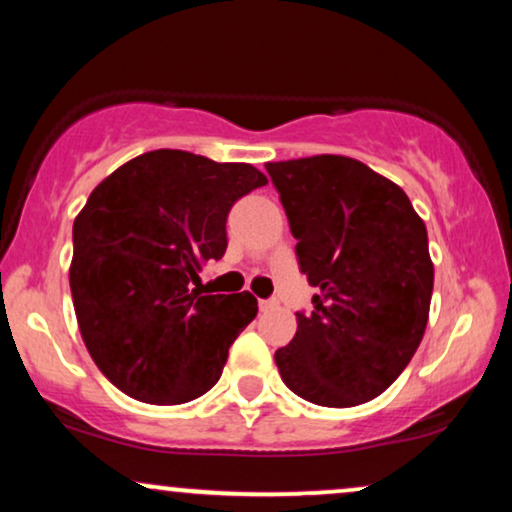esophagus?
Masks as SVG:
<instances>
[{
	"mask_svg": "<svg viewBox=\"0 0 512 512\" xmlns=\"http://www.w3.org/2000/svg\"><path fill=\"white\" fill-rule=\"evenodd\" d=\"M276 305H279L276 298H264V301H260V310H262V313H269V310H274Z\"/></svg>",
	"mask_w": 512,
	"mask_h": 512,
	"instance_id": "34e87169",
	"label": "esophagus"
}]
</instances>
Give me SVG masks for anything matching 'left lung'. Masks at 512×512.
<instances>
[{
    "label": "left lung",
    "mask_w": 512,
    "mask_h": 512,
    "mask_svg": "<svg viewBox=\"0 0 512 512\" xmlns=\"http://www.w3.org/2000/svg\"><path fill=\"white\" fill-rule=\"evenodd\" d=\"M310 286L313 313L274 354L291 392L356 407L399 378L419 349L433 293L428 233L395 182L346 156L267 163Z\"/></svg>",
    "instance_id": "obj_1"
}]
</instances>
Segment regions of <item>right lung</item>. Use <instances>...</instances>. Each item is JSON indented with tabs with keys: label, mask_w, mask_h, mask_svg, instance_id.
<instances>
[{
	"label": "right lung",
	"mask_w": 512,
	"mask_h": 512,
	"mask_svg": "<svg viewBox=\"0 0 512 512\" xmlns=\"http://www.w3.org/2000/svg\"><path fill=\"white\" fill-rule=\"evenodd\" d=\"M262 185L248 163L158 149L91 192L74 221L69 286L88 354L117 390L185 404L219 383L257 301L248 291L202 296L192 284L226 252L228 211Z\"/></svg>",
	"instance_id": "add662e5"
}]
</instances>
